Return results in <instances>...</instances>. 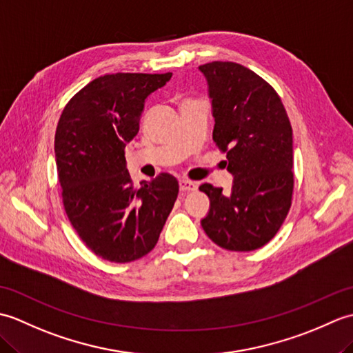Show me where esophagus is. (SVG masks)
Listing matches in <instances>:
<instances>
[{
    "label": "esophagus",
    "instance_id": "obj_1",
    "mask_svg": "<svg viewBox=\"0 0 353 353\" xmlns=\"http://www.w3.org/2000/svg\"><path fill=\"white\" fill-rule=\"evenodd\" d=\"M179 188H181L182 192L196 191L197 190V183L192 182V181H181V182H179Z\"/></svg>",
    "mask_w": 353,
    "mask_h": 353
}]
</instances>
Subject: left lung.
<instances>
[{
  "label": "left lung",
  "instance_id": "obj_1",
  "mask_svg": "<svg viewBox=\"0 0 353 353\" xmlns=\"http://www.w3.org/2000/svg\"><path fill=\"white\" fill-rule=\"evenodd\" d=\"M214 108L212 139L234 174L229 196L203 183L211 200L201 228L226 250L250 252L277 234L290 212L292 130L281 97L256 72L234 62L200 65Z\"/></svg>",
  "mask_w": 353,
  "mask_h": 353
}]
</instances>
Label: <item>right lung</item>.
Instances as JSON below:
<instances>
[{"instance_id": "right-lung-1", "label": "right lung", "mask_w": 353, "mask_h": 353, "mask_svg": "<svg viewBox=\"0 0 353 353\" xmlns=\"http://www.w3.org/2000/svg\"><path fill=\"white\" fill-rule=\"evenodd\" d=\"M171 76L106 74L81 88L57 123L54 152L66 216L89 250L117 264L154 249L177 199L179 182L168 172L134 186L124 156L145 99Z\"/></svg>"}]
</instances>
